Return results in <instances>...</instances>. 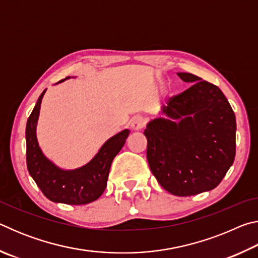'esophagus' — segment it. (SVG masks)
Segmentation results:
<instances>
[{
  "label": "esophagus",
  "instance_id": "1",
  "mask_svg": "<svg viewBox=\"0 0 258 258\" xmlns=\"http://www.w3.org/2000/svg\"><path fill=\"white\" fill-rule=\"evenodd\" d=\"M146 125V119L141 116H135L131 120V126L134 131H140Z\"/></svg>",
  "mask_w": 258,
  "mask_h": 258
}]
</instances>
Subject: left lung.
Masks as SVG:
<instances>
[{
  "instance_id": "obj_1",
  "label": "left lung",
  "mask_w": 258,
  "mask_h": 258,
  "mask_svg": "<svg viewBox=\"0 0 258 258\" xmlns=\"http://www.w3.org/2000/svg\"><path fill=\"white\" fill-rule=\"evenodd\" d=\"M189 89L169 99L147 124V159L166 191L187 197L213 190L235 156V116L216 85L177 73Z\"/></svg>"
}]
</instances>
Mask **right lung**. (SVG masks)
<instances>
[{
	"label": "right lung",
	"mask_w": 258,
	"mask_h": 258,
	"mask_svg": "<svg viewBox=\"0 0 258 258\" xmlns=\"http://www.w3.org/2000/svg\"><path fill=\"white\" fill-rule=\"evenodd\" d=\"M68 78L71 77H66L59 83ZM45 91L46 89L38 98L26 125V156L28 172L43 195L51 202L67 205L92 203L106 189L111 163L124 147L130 130H123L108 139L100 148L98 154L82 167L76 169L60 168L43 154L36 137L37 120Z\"/></svg>",
	"instance_id": "add662e5"
}]
</instances>
